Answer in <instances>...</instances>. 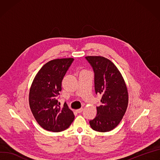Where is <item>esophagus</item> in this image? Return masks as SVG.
<instances>
[{"mask_svg": "<svg viewBox=\"0 0 160 160\" xmlns=\"http://www.w3.org/2000/svg\"><path fill=\"white\" fill-rule=\"evenodd\" d=\"M82 111H83V108H81L78 109V110H76V112H77V113H81Z\"/></svg>", "mask_w": 160, "mask_h": 160, "instance_id": "obj_1", "label": "esophagus"}]
</instances>
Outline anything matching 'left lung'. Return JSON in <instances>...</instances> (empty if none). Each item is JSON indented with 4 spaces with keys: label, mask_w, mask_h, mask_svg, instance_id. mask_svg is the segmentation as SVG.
I'll return each instance as SVG.
<instances>
[{
    "label": "left lung",
    "mask_w": 160,
    "mask_h": 160,
    "mask_svg": "<svg viewBox=\"0 0 160 160\" xmlns=\"http://www.w3.org/2000/svg\"><path fill=\"white\" fill-rule=\"evenodd\" d=\"M94 72L96 94H102L96 118L89 121L92 129L107 132L121 121L128 104V93L120 71L109 59L101 56L85 57Z\"/></svg>",
    "instance_id": "8db88e82"
}]
</instances>
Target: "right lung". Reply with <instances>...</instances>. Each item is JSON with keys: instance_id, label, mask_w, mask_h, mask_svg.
I'll return each mask as SVG.
<instances>
[{"instance_id": "add662e5", "label": "right lung", "mask_w": 160, "mask_h": 160, "mask_svg": "<svg viewBox=\"0 0 160 160\" xmlns=\"http://www.w3.org/2000/svg\"><path fill=\"white\" fill-rule=\"evenodd\" d=\"M73 60L66 58L48 62L38 71L31 87L29 105L32 113L38 123L50 132H62L75 119L67 104L61 108L57 100L62 80Z\"/></svg>"}]
</instances>
